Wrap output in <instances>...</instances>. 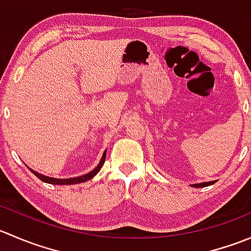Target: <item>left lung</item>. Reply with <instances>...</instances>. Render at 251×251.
Returning <instances> with one entry per match:
<instances>
[{
	"label": "left lung",
	"mask_w": 251,
	"mask_h": 251,
	"mask_svg": "<svg viewBox=\"0 0 251 251\" xmlns=\"http://www.w3.org/2000/svg\"><path fill=\"white\" fill-rule=\"evenodd\" d=\"M216 181H210V182H203V183H196V184H192L193 187H196V188H201V187H207V186H211V184H214Z\"/></svg>",
	"instance_id": "8db88e82"
}]
</instances>
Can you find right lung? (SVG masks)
Returning a JSON list of instances; mask_svg holds the SVG:
<instances>
[{"mask_svg": "<svg viewBox=\"0 0 251 251\" xmlns=\"http://www.w3.org/2000/svg\"><path fill=\"white\" fill-rule=\"evenodd\" d=\"M105 155H107V151L103 153V156H102V159H100V164L97 165V168L93 169L91 173L82 175V176H78V177H73V178H54V177L44 176V175L36 173V171L31 170V169H29V170L31 171V173L34 174L35 176L37 177V178L41 179L42 182H46V183H50V184H76V183H82V182L88 181V179H91L92 177H95L96 175L100 173V170L102 169L103 164H104V161H105Z\"/></svg>", "mask_w": 251, "mask_h": 251, "instance_id": "1", "label": "right lung"}]
</instances>
